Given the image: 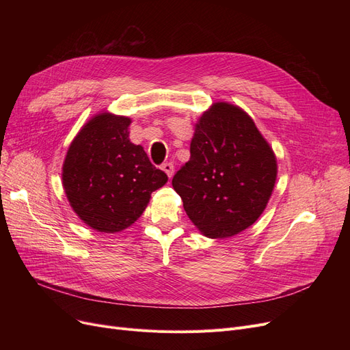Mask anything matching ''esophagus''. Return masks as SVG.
I'll list each match as a JSON object with an SVG mask.
<instances>
[{
    "instance_id": "1",
    "label": "esophagus",
    "mask_w": 350,
    "mask_h": 350,
    "mask_svg": "<svg viewBox=\"0 0 350 350\" xmlns=\"http://www.w3.org/2000/svg\"><path fill=\"white\" fill-rule=\"evenodd\" d=\"M161 169L165 172V174L169 176V178L173 176V173H174V165H173V163H170V161H167V163H164L163 165H161Z\"/></svg>"
}]
</instances>
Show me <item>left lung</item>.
Wrapping results in <instances>:
<instances>
[{"mask_svg": "<svg viewBox=\"0 0 350 350\" xmlns=\"http://www.w3.org/2000/svg\"><path fill=\"white\" fill-rule=\"evenodd\" d=\"M190 160L172 185L193 224L208 238H228L252 226L277 180V160L252 119L218 102L196 124Z\"/></svg>", "mask_w": 350, "mask_h": 350, "instance_id": "1", "label": "left lung"}]
</instances>
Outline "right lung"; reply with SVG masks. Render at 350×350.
I'll use <instances>...</instances> for the list:
<instances>
[{
	"label": "right lung",
	"instance_id": "1",
	"mask_svg": "<svg viewBox=\"0 0 350 350\" xmlns=\"http://www.w3.org/2000/svg\"><path fill=\"white\" fill-rule=\"evenodd\" d=\"M131 119L99 113L73 139L65 157L62 183L82 221L100 232L132 226L150 194L167 183L143 147L129 140Z\"/></svg>",
	"mask_w": 350,
	"mask_h": 350
}]
</instances>
